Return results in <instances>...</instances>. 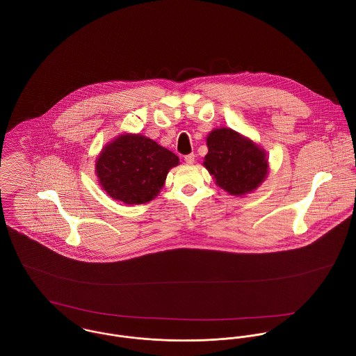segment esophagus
<instances>
[{
    "mask_svg": "<svg viewBox=\"0 0 356 356\" xmlns=\"http://www.w3.org/2000/svg\"><path fill=\"white\" fill-rule=\"evenodd\" d=\"M195 157H196V156H195V153H189V154H186V156H185V159H184V160H185V163H186V164H192V163L195 161Z\"/></svg>",
    "mask_w": 356,
    "mask_h": 356,
    "instance_id": "obj_1",
    "label": "esophagus"
}]
</instances>
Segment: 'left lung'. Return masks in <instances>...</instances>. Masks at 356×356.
I'll return each instance as SVG.
<instances>
[{"label":"left lung","instance_id":"8db88e82","mask_svg":"<svg viewBox=\"0 0 356 356\" xmlns=\"http://www.w3.org/2000/svg\"><path fill=\"white\" fill-rule=\"evenodd\" d=\"M207 145L203 164L216 185L230 195L252 192L266 178V154L238 133L230 129L213 130L207 137Z\"/></svg>","mask_w":356,"mask_h":356}]
</instances>
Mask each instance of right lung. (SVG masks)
Segmentation results:
<instances>
[{
    "label": "right lung",
    "mask_w": 356,
    "mask_h": 356,
    "mask_svg": "<svg viewBox=\"0 0 356 356\" xmlns=\"http://www.w3.org/2000/svg\"><path fill=\"white\" fill-rule=\"evenodd\" d=\"M179 161L175 153L144 136L124 134L111 143L97 159L102 189L126 204L151 202L164 185L168 170Z\"/></svg>",
    "instance_id": "obj_1"
}]
</instances>
